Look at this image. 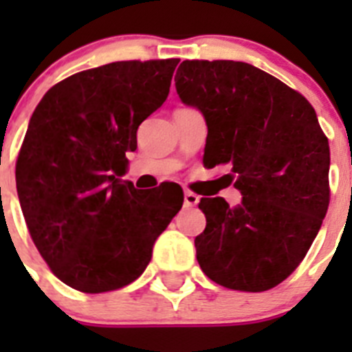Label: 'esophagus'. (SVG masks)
Returning <instances> with one entry per match:
<instances>
[{
  "label": "esophagus",
  "instance_id": "1",
  "mask_svg": "<svg viewBox=\"0 0 352 352\" xmlns=\"http://www.w3.org/2000/svg\"><path fill=\"white\" fill-rule=\"evenodd\" d=\"M199 203V195L194 194L190 190H185V206L186 208H192Z\"/></svg>",
  "mask_w": 352,
  "mask_h": 352
}]
</instances>
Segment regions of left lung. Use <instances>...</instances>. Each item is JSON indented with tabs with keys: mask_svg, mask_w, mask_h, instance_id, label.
Returning <instances> with one entry per match:
<instances>
[{
	"mask_svg": "<svg viewBox=\"0 0 352 352\" xmlns=\"http://www.w3.org/2000/svg\"><path fill=\"white\" fill-rule=\"evenodd\" d=\"M176 91L206 120L204 166L241 192L231 208L203 197L206 229L195 238L211 280L261 292L284 282L307 256L329 204V146L303 95L243 61H183Z\"/></svg>",
	"mask_w": 352,
	"mask_h": 352,
	"instance_id": "1",
	"label": "left lung"
}]
</instances>
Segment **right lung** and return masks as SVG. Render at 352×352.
<instances>
[{"label": "right lung", "instance_id": "add662e5", "mask_svg": "<svg viewBox=\"0 0 352 352\" xmlns=\"http://www.w3.org/2000/svg\"><path fill=\"white\" fill-rule=\"evenodd\" d=\"M179 60L116 61L52 86L31 116L15 166L24 220L40 256L77 291L125 287L182 210L183 190L125 182L138 129L169 95Z\"/></svg>", "mask_w": 352, "mask_h": 352}]
</instances>
